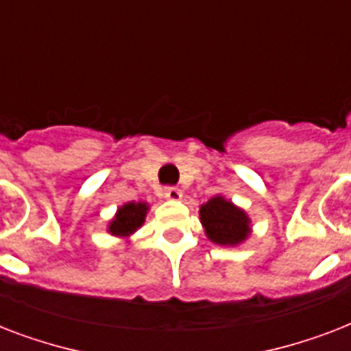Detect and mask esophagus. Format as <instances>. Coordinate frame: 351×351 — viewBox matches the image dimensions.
<instances>
[{
  "label": "esophagus",
  "instance_id": "34e87169",
  "mask_svg": "<svg viewBox=\"0 0 351 351\" xmlns=\"http://www.w3.org/2000/svg\"><path fill=\"white\" fill-rule=\"evenodd\" d=\"M164 197L165 198H173V200H175V198H180L182 197V191H180V189H178V187H175V186H165L164 187Z\"/></svg>",
  "mask_w": 351,
  "mask_h": 351
}]
</instances>
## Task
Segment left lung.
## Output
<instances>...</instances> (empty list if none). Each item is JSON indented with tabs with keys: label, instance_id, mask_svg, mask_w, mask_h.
<instances>
[{
	"label": "left lung",
	"instance_id": "obj_1",
	"mask_svg": "<svg viewBox=\"0 0 351 351\" xmlns=\"http://www.w3.org/2000/svg\"><path fill=\"white\" fill-rule=\"evenodd\" d=\"M200 219L208 237L217 244H239L250 233V219L244 211L234 208L222 197H215L204 204L200 208Z\"/></svg>",
	"mask_w": 351,
	"mask_h": 351
}]
</instances>
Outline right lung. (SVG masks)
Wrapping results in <instances>:
<instances>
[{
    "label": "right lung",
    "mask_w": 351,
    "mask_h": 351,
    "mask_svg": "<svg viewBox=\"0 0 351 351\" xmlns=\"http://www.w3.org/2000/svg\"><path fill=\"white\" fill-rule=\"evenodd\" d=\"M147 204L143 202H131L125 204L123 208L118 209L117 219L112 220L109 226V231L118 237H127L132 231H136L143 224L145 213H147Z\"/></svg>",
    "instance_id": "1"
}]
</instances>
